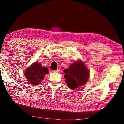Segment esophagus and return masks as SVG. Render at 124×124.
Wrapping results in <instances>:
<instances>
[{"label": "esophagus", "mask_w": 124, "mask_h": 124, "mask_svg": "<svg viewBox=\"0 0 124 124\" xmlns=\"http://www.w3.org/2000/svg\"><path fill=\"white\" fill-rule=\"evenodd\" d=\"M60 71V70L59 69H57V70H52V72H58Z\"/></svg>", "instance_id": "esophagus-1"}]
</instances>
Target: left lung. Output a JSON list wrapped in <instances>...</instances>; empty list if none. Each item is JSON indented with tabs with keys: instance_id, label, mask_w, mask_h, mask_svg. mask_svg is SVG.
Masks as SVG:
<instances>
[{
	"instance_id": "1",
	"label": "left lung",
	"mask_w": 124,
	"mask_h": 124,
	"mask_svg": "<svg viewBox=\"0 0 124 124\" xmlns=\"http://www.w3.org/2000/svg\"><path fill=\"white\" fill-rule=\"evenodd\" d=\"M63 72L66 83L71 89L82 86L87 82L89 77V71L80 61L71 64L68 69H65Z\"/></svg>"
}]
</instances>
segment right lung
<instances>
[{
    "mask_svg": "<svg viewBox=\"0 0 124 124\" xmlns=\"http://www.w3.org/2000/svg\"><path fill=\"white\" fill-rule=\"evenodd\" d=\"M49 73L47 67H43L38 62H35L28 68L25 72V77L27 81L33 85H38L44 78V75Z\"/></svg>",
    "mask_w": 124,
    "mask_h": 124,
    "instance_id": "1",
    "label": "right lung"
}]
</instances>
